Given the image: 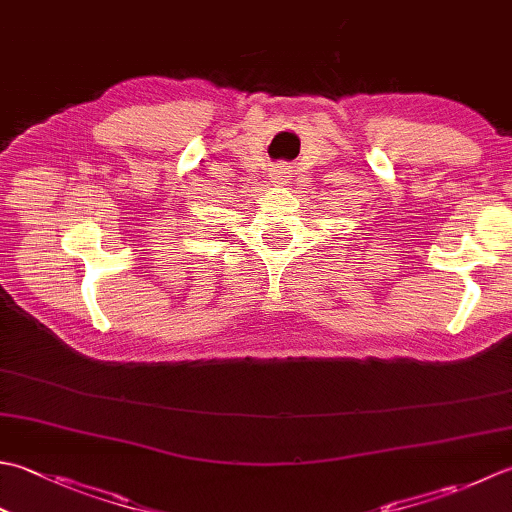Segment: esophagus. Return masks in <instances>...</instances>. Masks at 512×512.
<instances>
[{
	"label": "esophagus",
	"mask_w": 512,
	"mask_h": 512,
	"mask_svg": "<svg viewBox=\"0 0 512 512\" xmlns=\"http://www.w3.org/2000/svg\"><path fill=\"white\" fill-rule=\"evenodd\" d=\"M270 179H273L275 184H284V179H286V168H284V166H277V168H273V175H270Z\"/></svg>",
	"instance_id": "esophagus-1"
}]
</instances>
